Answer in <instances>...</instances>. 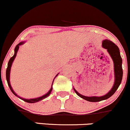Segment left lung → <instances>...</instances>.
Returning <instances> with one entry per match:
<instances>
[{
    "mask_svg": "<svg viewBox=\"0 0 130 130\" xmlns=\"http://www.w3.org/2000/svg\"><path fill=\"white\" fill-rule=\"evenodd\" d=\"M102 45L103 48L107 50V52L113 60V66H114L115 82L113 87L111 90L109 91V93L102 96H85L82 95L77 92L76 90L74 88V91L78 96L90 102L101 101L107 100L110 96H112L120 86L121 82H122V77H123V69H122V59L121 58L120 50L119 47L114 43L107 39L103 40Z\"/></svg>",
    "mask_w": 130,
    "mask_h": 130,
    "instance_id": "obj_1",
    "label": "left lung"
}]
</instances>
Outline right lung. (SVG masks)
I'll use <instances>...</instances> for the list:
<instances>
[{
  "instance_id": "right-lung-1",
  "label": "right lung",
  "mask_w": 130,
  "mask_h": 130,
  "mask_svg": "<svg viewBox=\"0 0 130 130\" xmlns=\"http://www.w3.org/2000/svg\"><path fill=\"white\" fill-rule=\"evenodd\" d=\"M24 43H25V42H20V43H19L17 46H16L15 48H14V55L12 56V57L10 58L9 61H8V66H7V71H6V78H7V83H8V87H9L10 90H11V92L13 93V94L16 96L18 97L20 99H21V100H23V101H24L27 102V103H37V102L43 100V99L46 98H47L50 95V94H51V92H52V86H53L54 80H53V82H52V88H51L50 90H49L48 92L46 93V94H44V95L42 96H40V97H39V98H33V99H24V98H23L17 95V94H16L15 93H14V91H13V90L12 87H11V85H10V70H11V65H12V63H13V62L14 58H15L16 56H17V52H18V51L19 46H20V45H21L24 44ZM58 75V74L56 75V76H55V77L57 76ZM55 78H54V79H55Z\"/></svg>"
}]
</instances>
